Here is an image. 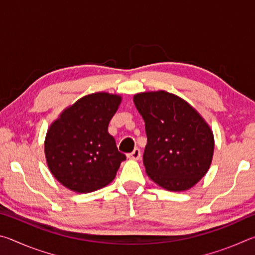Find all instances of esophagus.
Segmentation results:
<instances>
[{
	"instance_id": "obj_1",
	"label": "esophagus",
	"mask_w": 255,
	"mask_h": 255,
	"mask_svg": "<svg viewBox=\"0 0 255 255\" xmlns=\"http://www.w3.org/2000/svg\"><path fill=\"white\" fill-rule=\"evenodd\" d=\"M140 155H141L140 149L139 148H135L131 153L128 154V158H130V159H139L140 158Z\"/></svg>"
}]
</instances>
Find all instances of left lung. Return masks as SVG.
Returning <instances> with one entry per match:
<instances>
[{"mask_svg": "<svg viewBox=\"0 0 255 255\" xmlns=\"http://www.w3.org/2000/svg\"><path fill=\"white\" fill-rule=\"evenodd\" d=\"M133 103L145 122L146 173L170 191H184L209 170L214 135L204 118L183 99L165 91L138 93Z\"/></svg>", "mask_w": 255, "mask_h": 255, "instance_id": "8db88e82", "label": "left lung"}]
</instances>
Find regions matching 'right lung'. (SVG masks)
<instances>
[{"label": "right lung", "mask_w": 255, "mask_h": 255, "mask_svg": "<svg viewBox=\"0 0 255 255\" xmlns=\"http://www.w3.org/2000/svg\"><path fill=\"white\" fill-rule=\"evenodd\" d=\"M122 97L106 92L89 94L66 108L51 124L45 139L51 174L75 192L96 191L115 179L126 155L108 132Z\"/></svg>", "instance_id": "1"}]
</instances>
